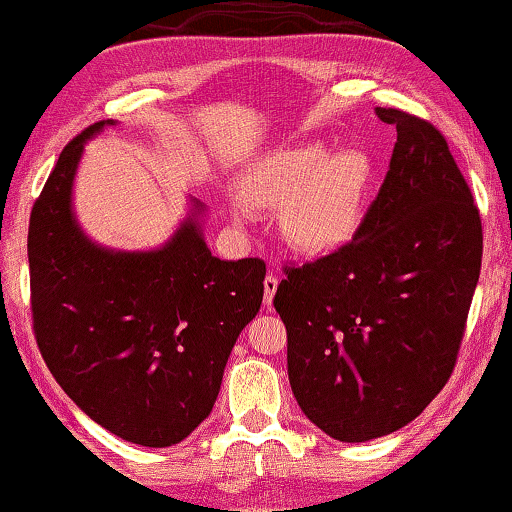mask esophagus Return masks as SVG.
Wrapping results in <instances>:
<instances>
[{"label": "esophagus", "mask_w": 512, "mask_h": 512, "mask_svg": "<svg viewBox=\"0 0 512 512\" xmlns=\"http://www.w3.org/2000/svg\"><path fill=\"white\" fill-rule=\"evenodd\" d=\"M276 289H278V278L276 276H266L264 278V305H271L273 303Z\"/></svg>", "instance_id": "obj_1"}]
</instances>
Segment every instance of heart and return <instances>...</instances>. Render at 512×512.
I'll use <instances>...</instances> for the list:
<instances>
[{"instance_id":"heart-1","label":"heart","mask_w":512,"mask_h":512,"mask_svg":"<svg viewBox=\"0 0 512 512\" xmlns=\"http://www.w3.org/2000/svg\"><path fill=\"white\" fill-rule=\"evenodd\" d=\"M368 163L354 151L329 154L319 144L280 149L248 170L246 195L264 207H282L287 239L305 253H333L363 223ZM248 218V204H234Z\"/></svg>"}]
</instances>
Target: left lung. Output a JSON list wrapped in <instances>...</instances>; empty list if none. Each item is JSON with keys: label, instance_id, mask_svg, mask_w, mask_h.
<instances>
[{"label": "left lung", "instance_id": "8db88e82", "mask_svg": "<svg viewBox=\"0 0 512 512\" xmlns=\"http://www.w3.org/2000/svg\"><path fill=\"white\" fill-rule=\"evenodd\" d=\"M393 124L386 179L354 239L285 266L278 315L303 414L347 444L400 430L451 379L474 299L483 225L446 137L414 114Z\"/></svg>", "mask_w": 512, "mask_h": 512}]
</instances>
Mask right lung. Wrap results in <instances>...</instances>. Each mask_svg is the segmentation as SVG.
<instances>
[{"mask_svg":"<svg viewBox=\"0 0 512 512\" xmlns=\"http://www.w3.org/2000/svg\"><path fill=\"white\" fill-rule=\"evenodd\" d=\"M66 144L34 202L27 255L34 335L52 377L85 414L131 444H179L211 414L239 333L259 312L266 264L211 255L193 211L163 248L96 246L73 216L82 147Z\"/></svg>","mask_w":512,"mask_h":512,"instance_id":"1","label":"right lung"}]
</instances>
